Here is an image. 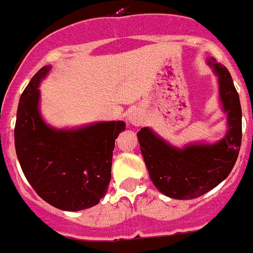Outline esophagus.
I'll list each match as a JSON object with an SVG mask.
<instances>
[{
	"label": "esophagus",
	"instance_id": "1",
	"mask_svg": "<svg viewBox=\"0 0 253 253\" xmlns=\"http://www.w3.org/2000/svg\"><path fill=\"white\" fill-rule=\"evenodd\" d=\"M129 122H130L133 125H139L142 123V119L139 118V115H138V114H135V112H131L130 115H129Z\"/></svg>",
	"mask_w": 253,
	"mask_h": 253
}]
</instances>
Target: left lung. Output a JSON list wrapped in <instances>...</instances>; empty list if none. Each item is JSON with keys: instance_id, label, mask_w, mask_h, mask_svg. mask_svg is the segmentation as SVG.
<instances>
[{"instance_id": "1", "label": "left lung", "mask_w": 253, "mask_h": 253, "mask_svg": "<svg viewBox=\"0 0 253 253\" xmlns=\"http://www.w3.org/2000/svg\"><path fill=\"white\" fill-rule=\"evenodd\" d=\"M219 77L220 98L228 112L229 130L215 144H191L183 150L172 147L148 128L138 131L144 163L151 180L160 192L176 200L197 198L215 188L229 175L242 142V109L229 70L209 61Z\"/></svg>"}]
</instances>
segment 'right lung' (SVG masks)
I'll return each mask as SVG.
<instances>
[{"label": "right lung", "mask_w": 253, "mask_h": 253, "mask_svg": "<svg viewBox=\"0 0 253 253\" xmlns=\"http://www.w3.org/2000/svg\"><path fill=\"white\" fill-rule=\"evenodd\" d=\"M40 69L21 93L15 123V150L37 194L65 211L89 209L105 197L111 179L112 151L125 123L105 122L75 130H57L38 111Z\"/></svg>", "instance_id": "add662e5"}]
</instances>
